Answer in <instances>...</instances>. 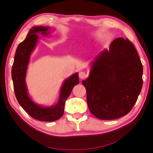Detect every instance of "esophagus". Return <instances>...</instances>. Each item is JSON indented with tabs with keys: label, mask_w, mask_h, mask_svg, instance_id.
<instances>
[{
	"label": "esophagus",
	"mask_w": 153,
	"mask_h": 153,
	"mask_svg": "<svg viewBox=\"0 0 153 153\" xmlns=\"http://www.w3.org/2000/svg\"><path fill=\"white\" fill-rule=\"evenodd\" d=\"M78 75H79V78L80 79H84V78L87 77V74L84 71H80Z\"/></svg>",
	"instance_id": "34e87169"
}]
</instances>
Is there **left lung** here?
I'll use <instances>...</instances> for the list:
<instances>
[{
	"label": "left lung",
	"instance_id": "obj_1",
	"mask_svg": "<svg viewBox=\"0 0 153 153\" xmlns=\"http://www.w3.org/2000/svg\"><path fill=\"white\" fill-rule=\"evenodd\" d=\"M143 66L137 50L128 39H115L92 62L89 75L82 81L90 112L112 120L130 112L143 85Z\"/></svg>",
	"mask_w": 153,
	"mask_h": 153
}]
</instances>
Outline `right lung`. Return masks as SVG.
Returning <instances> with one entry per match:
<instances>
[{"label": "right lung", "instance_id": "right-lung-1", "mask_svg": "<svg viewBox=\"0 0 153 153\" xmlns=\"http://www.w3.org/2000/svg\"><path fill=\"white\" fill-rule=\"evenodd\" d=\"M50 28L48 27L36 26L30 29L26 38L18 45L11 69L14 91L18 103L28 114L39 121L52 122L61 118L64 114V105L71 94L74 86L78 84V73L73 74L64 80L60 90L58 102L48 107L34 103L29 97L25 83L27 67L31 53L35 49L39 36L38 34L47 36Z\"/></svg>", "mask_w": 153, "mask_h": 153}]
</instances>
